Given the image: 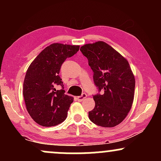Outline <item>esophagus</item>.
<instances>
[{
	"label": "esophagus",
	"mask_w": 161,
	"mask_h": 161,
	"mask_svg": "<svg viewBox=\"0 0 161 161\" xmlns=\"http://www.w3.org/2000/svg\"><path fill=\"white\" fill-rule=\"evenodd\" d=\"M86 97H87L86 94V93H82V95L79 96V97H77V100H78L79 101H82L85 98H86Z\"/></svg>",
	"instance_id": "esophagus-1"
}]
</instances>
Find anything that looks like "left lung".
Segmentation results:
<instances>
[{
	"label": "left lung",
	"instance_id": "obj_1",
	"mask_svg": "<svg viewBox=\"0 0 161 161\" xmlns=\"http://www.w3.org/2000/svg\"><path fill=\"white\" fill-rule=\"evenodd\" d=\"M80 51L88 59L99 92L93 95L95 106L88 117L100 126H116L123 121L133 103L136 81L129 62L104 42L86 44ZM101 90L104 92L100 94Z\"/></svg>",
	"mask_w": 161,
	"mask_h": 161
}]
</instances>
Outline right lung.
<instances>
[{
  "label": "right lung",
  "instance_id": "add662e5",
  "mask_svg": "<svg viewBox=\"0 0 161 161\" xmlns=\"http://www.w3.org/2000/svg\"><path fill=\"white\" fill-rule=\"evenodd\" d=\"M79 45L53 43L47 46L28 68L23 82L27 111L42 126H53L66 119L73 97L65 95L60 67L68 57L79 51ZM60 86L62 89L57 90Z\"/></svg>",
  "mask_w": 161,
  "mask_h": 161
}]
</instances>
